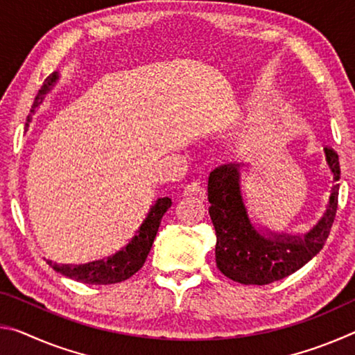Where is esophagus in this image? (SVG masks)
Wrapping results in <instances>:
<instances>
[{
	"label": "esophagus",
	"instance_id": "1",
	"mask_svg": "<svg viewBox=\"0 0 355 355\" xmlns=\"http://www.w3.org/2000/svg\"><path fill=\"white\" fill-rule=\"evenodd\" d=\"M183 194L184 196H196V194L203 196V188L199 182H191L183 188Z\"/></svg>",
	"mask_w": 355,
	"mask_h": 355
}]
</instances>
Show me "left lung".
I'll return each instance as SVG.
<instances>
[{"mask_svg":"<svg viewBox=\"0 0 355 355\" xmlns=\"http://www.w3.org/2000/svg\"><path fill=\"white\" fill-rule=\"evenodd\" d=\"M324 152L334 180L338 182V153L332 147ZM208 202L219 271L238 284L268 285L296 272L322 249L338 208V184L334 186L324 218L304 238L279 235L269 239L252 227L239 192L238 164L220 166L209 173Z\"/></svg>","mask_w":355,"mask_h":355,"instance_id":"1","label":"left lung"}]
</instances>
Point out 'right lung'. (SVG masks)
Instances as JSON below:
<instances>
[{
  "label": "right lung",
  "mask_w": 355,
  "mask_h": 355,
  "mask_svg": "<svg viewBox=\"0 0 355 355\" xmlns=\"http://www.w3.org/2000/svg\"><path fill=\"white\" fill-rule=\"evenodd\" d=\"M56 80L58 75L51 73L44 81L40 91L37 92V97L34 98L31 112H34L35 107L42 103L45 95L51 91ZM171 205L172 202L169 197H163V199L156 200L152 209H150L147 219L144 220V224L141 225V230L137 232L139 235H136L133 238V241H131L123 250H120L119 254L107 258V261H97L91 264H84V266H67V264H56L51 261L46 263L50 264L55 271L65 275V277H70L89 285H111L127 280L131 275H135L144 266V263H146L148 252L152 249V244L155 241L156 233H158L161 219H163L164 213L171 208Z\"/></svg>",
  "instance_id": "1"
}]
</instances>
